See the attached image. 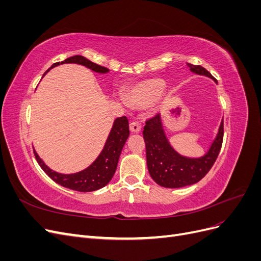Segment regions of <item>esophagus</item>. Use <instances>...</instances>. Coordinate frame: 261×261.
Masks as SVG:
<instances>
[{"label": "esophagus", "mask_w": 261, "mask_h": 261, "mask_svg": "<svg viewBox=\"0 0 261 261\" xmlns=\"http://www.w3.org/2000/svg\"><path fill=\"white\" fill-rule=\"evenodd\" d=\"M140 128H141V126L137 121H134L129 124V129L132 133H139Z\"/></svg>", "instance_id": "esophagus-1"}]
</instances>
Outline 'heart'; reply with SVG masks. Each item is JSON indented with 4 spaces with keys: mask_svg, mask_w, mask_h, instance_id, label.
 Masks as SVG:
<instances>
[{
    "mask_svg": "<svg viewBox=\"0 0 261 261\" xmlns=\"http://www.w3.org/2000/svg\"><path fill=\"white\" fill-rule=\"evenodd\" d=\"M165 84L160 78H153L134 85L126 90V101L134 108H145L159 98L164 91Z\"/></svg>",
    "mask_w": 261,
    "mask_h": 261,
    "instance_id": "1",
    "label": "heart"
}]
</instances>
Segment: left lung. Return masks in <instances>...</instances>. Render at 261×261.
I'll use <instances>...</instances> for the list:
<instances>
[{"label": "left lung", "mask_w": 261, "mask_h": 261, "mask_svg": "<svg viewBox=\"0 0 261 261\" xmlns=\"http://www.w3.org/2000/svg\"><path fill=\"white\" fill-rule=\"evenodd\" d=\"M197 75L207 76L218 83L206 68L187 63ZM146 143L147 167L150 176L158 185L168 188H178L199 181L216 162L223 141V120L221 121L215 140L206 154L199 158H188L179 154L171 146L165 136L160 114L150 118L144 127Z\"/></svg>", "instance_id": "obj_1"}]
</instances>
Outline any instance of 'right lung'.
<instances>
[{
	"label": "right lung",
	"mask_w": 261,
	"mask_h": 261,
	"mask_svg": "<svg viewBox=\"0 0 261 261\" xmlns=\"http://www.w3.org/2000/svg\"><path fill=\"white\" fill-rule=\"evenodd\" d=\"M68 63H74V64H81L86 66L93 72L100 74H107L109 69L101 65L96 64L88 59H86L82 55H74L63 62L54 63V64L46 70L45 74L49 72L53 67L61 64H68ZM129 136V126L128 120L126 116L117 117L113 123V126L110 132L108 139L105 144L103 149L88 168L85 170L73 173V174H62V173L55 172L51 170L48 165L42 161L40 156L38 155L36 150L34 149L36 159L40 165L41 169L48 174L55 183L60 184L63 187H66L77 192H93L105 187L110 180L112 179L114 173L117 168L118 159L122 152V149Z\"/></svg>",
	"instance_id": "right-lung-1"
}]
</instances>
